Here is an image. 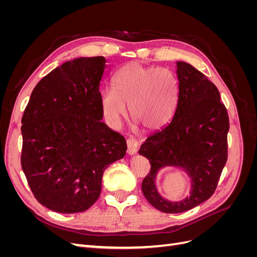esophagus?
<instances>
[{
  "instance_id": "34e87169",
  "label": "esophagus",
  "mask_w": 257,
  "mask_h": 257,
  "mask_svg": "<svg viewBox=\"0 0 257 257\" xmlns=\"http://www.w3.org/2000/svg\"><path fill=\"white\" fill-rule=\"evenodd\" d=\"M126 146H127V150L126 152L130 154V155H133L137 152V149H138V143L135 138L131 137L128 138L126 141Z\"/></svg>"
}]
</instances>
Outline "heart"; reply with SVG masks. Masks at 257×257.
Returning a JSON list of instances; mask_svg holds the SVG:
<instances>
[{
    "instance_id": "b5f03b06",
    "label": "heart",
    "mask_w": 257,
    "mask_h": 257,
    "mask_svg": "<svg viewBox=\"0 0 257 257\" xmlns=\"http://www.w3.org/2000/svg\"><path fill=\"white\" fill-rule=\"evenodd\" d=\"M114 89L100 93L104 118L118 126L130 106L131 119L145 130H158L173 116L178 97V81L165 67H147L130 63L113 77Z\"/></svg>"
}]
</instances>
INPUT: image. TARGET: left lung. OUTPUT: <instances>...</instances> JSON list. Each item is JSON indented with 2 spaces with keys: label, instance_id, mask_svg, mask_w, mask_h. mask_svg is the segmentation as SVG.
<instances>
[{
  "label": "left lung",
  "instance_id": "1",
  "mask_svg": "<svg viewBox=\"0 0 257 257\" xmlns=\"http://www.w3.org/2000/svg\"><path fill=\"white\" fill-rule=\"evenodd\" d=\"M178 97L172 120L146 139L139 154L150 162L142 190L154 208L180 213L212 196L227 161L229 120L219 90L208 77L185 62H177ZM166 166L181 167L192 180L190 198L173 203L156 191L155 178Z\"/></svg>",
  "mask_w": 257,
  "mask_h": 257
}]
</instances>
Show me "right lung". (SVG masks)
Masks as SVG:
<instances>
[{"label":"right lung","instance_id":"add662e5","mask_svg":"<svg viewBox=\"0 0 257 257\" xmlns=\"http://www.w3.org/2000/svg\"><path fill=\"white\" fill-rule=\"evenodd\" d=\"M104 57L78 58L36 84L21 119V166L33 195L60 213L88 210L104 170L122 159L125 138L102 122Z\"/></svg>","mask_w":257,"mask_h":257}]
</instances>
